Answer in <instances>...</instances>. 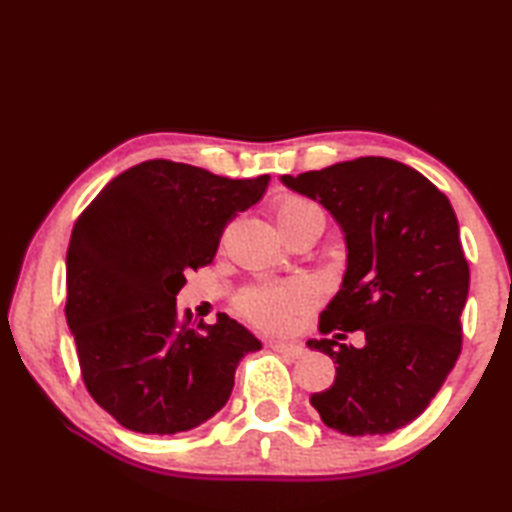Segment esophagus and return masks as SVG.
Wrapping results in <instances>:
<instances>
[{
    "mask_svg": "<svg viewBox=\"0 0 512 512\" xmlns=\"http://www.w3.org/2000/svg\"><path fill=\"white\" fill-rule=\"evenodd\" d=\"M268 345H271V348H273L275 352L287 354V357H291V359H300L302 354H305V350H302V345H298V343H287V341H268Z\"/></svg>",
    "mask_w": 512,
    "mask_h": 512,
    "instance_id": "1",
    "label": "esophagus"
}]
</instances>
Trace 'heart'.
<instances>
[{"instance_id": "heart-1", "label": "heart", "mask_w": 512, "mask_h": 512, "mask_svg": "<svg viewBox=\"0 0 512 512\" xmlns=\"http://www.w3.org/2000/svg\"><path fill=\"white\" fill-rule=\"evenodd\" d=\"M277 221H296V219H316L325 223V216L320 207L298 194H284L275 203ZM316 289L305 280H289L277 284H262L244 291L237 300L239 309L244 311L253 323L266 329H282L291 323L293 314L300 309L314 305Z\"/></svg>"}]
</instances>
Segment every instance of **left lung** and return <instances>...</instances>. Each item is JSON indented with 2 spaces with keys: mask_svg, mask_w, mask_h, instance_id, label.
I'll return each instance as SVG.
<instances>
[{
  "mask_svg": "<svg viewBox=\"0 0 512 512\" xmlns=\"http://www.w3.org/2000/svg\"><path fill=\"white\" fill-rule=\"evenodd\" d=\"M293 192L318 201L341 225L348 268L320 314V332L366 336L363 348L311 339L334 359L336 379L311 406L345 436H384L413 422L461 354L470 266L449 198L406 164L357 158L300 176Z\"/></svg>",
  "mask_w": 512,
  "mask_h": 512,
  "instance_id": "1",
  "label": "left lung"
}]
</instances>
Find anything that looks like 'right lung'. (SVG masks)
<instances>
[{
    "label": "right lung",
    "instance_id": "right-lung-1",
    "mask_svg": "<svg viewBox=\"0 0 512 512\" xmlns=\"http://www.w3.org/2000/svg\"><path fill=\"white\" fill-rule=\"evenodd\" d=\"M268 180L149 160L112 178L76 219L65 316L85 388L121 427L158 436L198 427L230 400L239 361L262 348L225 314L189 327L176 296Z\"/></svg>",
    "mask_w": 512,
    "mask_h": 512
}]
</instances>
